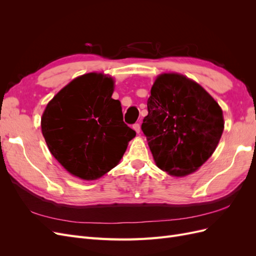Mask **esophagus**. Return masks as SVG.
<instances>
[{
	"label": "esophagus",
	"instance_id": "34e87169",
	"mask_svg": "<svg viewBox=\"0 0 256 256\" xmlns=\"http://www.w3.org/2000/svg\"><path fill=\"white\" fill-rule=\"evenodd\" d=\"M132 128L136 130V134H140V131H141V125H140V122H136V124H134Z\"/></svg>",
	"mask_w": 256,
	"mask_h": 256
}]
</instances>
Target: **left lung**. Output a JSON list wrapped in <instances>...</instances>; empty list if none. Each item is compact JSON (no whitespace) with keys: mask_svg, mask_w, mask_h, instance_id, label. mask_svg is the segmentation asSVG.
I'll return each instance as SVG.
<instances>
[{"mask_svg":"<svg viewBox=\"0 0 256 256\" xmlns=\"http://www.w3.org/2000/svg\"><path fill=\"white\" fill-rule=\"evenodd\" d=\"M142 124L154 162L171 175L196 172L214 152L223 132L222 110L208 92L184 76L154 81Z\"/></svg>","mask_w":256,"mask_h":256,"instance_id":"8db88e82","label":"left lung"}]
</instances>
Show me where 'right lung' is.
<instances>
[{
	"label": "right lung",
	"instance_id": "obj_1",
	"mask_svg": "<svg viewBox=\"0 0 256 256\" xmlns=\"http://www.w3.org/2000/svg\"><path fill=\"white\" fill-rule=\"evenodd\" d=\"M113 90L112 78L83 74L60 90L42 114V131L53 157L81 180L109 172L136 136L122 120Z\"/></svg>",
	"mask_w": 256,
	"mask_h": 256
}]
</instances>
